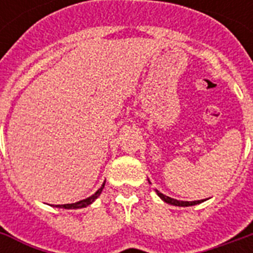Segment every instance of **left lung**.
Wrapping results in <instances>:
<instances>
[{
	"mask_svg": "<svg viewBox=\"0 0 253 253\" xmlns=\"http://www.w3.org/2000/svg\"><path fill=\"white\" fill-rule=\"evenodd\" d=\"M148 182H150V180H148ZM156 193H158V196L160 197V198H162L164 202H167V204H169V205H174V206H184L185 208V206H193V205H198L205 201V200H200V201H192V202H190V201H178V200H174V198H170V197H168V196H164V194L159 192V190H156Z\"/></svg>",
	"mask_w": 253,
	"mask_h": 253,
	"instance_id": "1",
	"label": "left lung"
}]
</instances>
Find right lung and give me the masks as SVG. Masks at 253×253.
Returning <instances> with one entry per match:
<instances>
[{
  "label": "right lung",
  "mask_w": 253,
  "mask_h": 253,
  "mask_svg": "<svg viewBox=\"0 0 253 253\" xmlns=\"http://www.w3.org/2000/svg\"><path fill=\"white\" fill-rule=\"evenodd\" d=\"M103 186H105V182L102 184V186L97 190V192L93 194V196H90L89 198H85V200L83 201H79V202H75V204H67V205H56L55 208H61V209H83V208H86V206H89L90 204H93L97 198H98V196L101 194V192H102Z\"/></svg>",
  "instance_id": "right-lung-1"
}]
</instances>
